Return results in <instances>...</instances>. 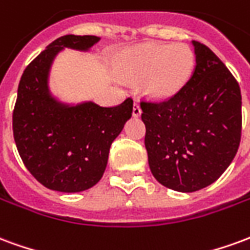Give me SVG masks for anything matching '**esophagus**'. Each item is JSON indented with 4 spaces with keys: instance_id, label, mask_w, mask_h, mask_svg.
Listing matches in <instances>:
<instances>
[{
    "instance_id": "34e87169",
    "label": "esophagus",
    "mask_w": 250,
    "mask_h": 250,
    "mask_svg": "<svg viewBox=\"0 0 250 250\" xmlns=\"http://www.w3.org/2000/svg\"><path fill=\"white\" fill-rule=\"evenodd\" d=\"M141 114H142V109H141V105H139V102L135 100V102H134V107H132V115H134L135 118H138V116H141Z\"/></svg>"
}]
</instances>
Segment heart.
<instances>
[{
	"instance_id": "obj_1",
	"label": "heart",
	"mask_w": 250,
	"mask_h": 250,
	"mask_svg": "<svg viewBox=\"0 0 250 250\" xmlns=\"http://www.w3.org/2000/svg\"><path fill=\"white\" fill-rule=\"evenodd\" d=\"M194 64L193 51L185 44H145L125 55L120 72L128 80H145L152 98L167 99L186 85Z\"/></svg>"
}]
</instances>
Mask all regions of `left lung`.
<instances>
[{"mask_svg":"<svg viewBox=\"0 0 250 250\" xmlns=\"http://www.w3.org/2000/svg\"><path fill=\"white\" fill-rule=\"evenodd\" d=\"M193 45L195 68L186 85L162 102H141L152 175L184 193L220 178L236 157L242 128L238 83L208 46Z\"/></svg>","mask_w":250,"mask_h":250,"instance_id":"8db88e82","label":"left lung"}]
</instances>
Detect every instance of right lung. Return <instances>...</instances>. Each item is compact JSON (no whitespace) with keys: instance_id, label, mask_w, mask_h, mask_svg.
Masks as SVG:
<instances>
[{"instance_id":"1","label":"right lung","mask_w":250,"mask_h":250,"mask_svg":"<svg viewBox=\"0 0 250 250\" xmlns=\"http://www.w3.org/2000/svg\"><path fill=\"white\" fill-rule=\"evenodd\" d=\"M96 36L66 35L25 68L13 109V135L25 167L45 188L77 193L103 177L109 147L132 115V99L115 107L57 103L48 92L52 60L64 46L87 51Z\"/></svg>"}]
</instances>
